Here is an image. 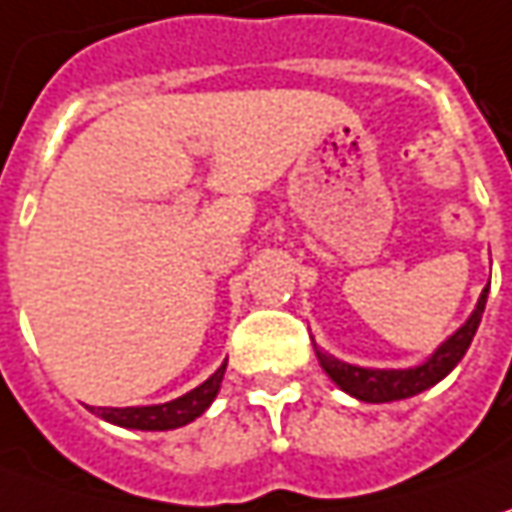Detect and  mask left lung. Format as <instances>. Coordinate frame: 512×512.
Segmentation results:
<instances>
[{"mask_svg": "<svg viewBox=\"0 0 512 512\" xmlns=\"http://www.w3.org/2000/svg\"><path fill=\"white\" fill-rule=\"evenodd\" d=\"M484 305H487V287L482 290L479 302H476V310L467 316L464 322L453 336H447L422 364L416 367H399V370H379V367H359V364L342 362L336 356H330L325 350H319L316 342H313V350H316V359L322 364L330 382L336 387H342L344 393H350L353 399L370 404H384V402H399V399H410V396H419L427 387L439 384L462 362L467 347L473 342L476 330H479V322H482Z\"/></svg>", "mask_w": 512, "mask_h": 512, "instance_id": "1", "label": "left lung"}]
</instances>
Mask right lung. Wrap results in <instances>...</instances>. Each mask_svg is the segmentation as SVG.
Returning <instances> with one entry per match:
<instances>
[{
	"label": "right lung",
	"instance_id": "1",
	"mask_svg": "<svg viewBox=\"0 0 512 512\" xmlns=\"http://www.w3.org/2000/svg\"><path fill=\"white\" fill-rule=\"evenodd\" d=\"M227 362L199 387H193L190 393L173 399L165 404H142V407H90L96 416H102L105 422L128 427V430H176L185 427L193 419H199L213 399L219 396V387L225 379Z\"/></svg>",
	"mask_w": 512,
	"mask_h": 512
}]
</instances>
